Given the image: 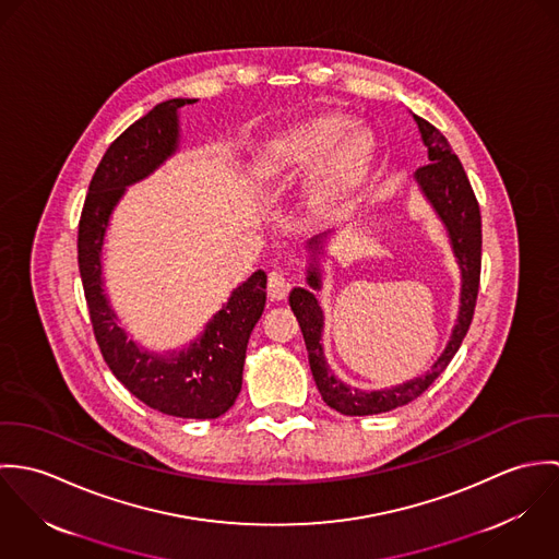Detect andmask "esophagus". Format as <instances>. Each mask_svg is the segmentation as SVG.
Returning a JSON list of instances; mask_svg holds the SVG:
<instances>
[{
	"mask_svg": "<svg viewBox=\"0 0 559 559\" xmlns=\"http://www.w3.org/2000/svg\"><path fill=\"white\" fill-rule=\"evenodd\" d=\"M290 290V280L282 271H271L266 282V293L273 301H282Z\"/></svg>",
	"mask_w": 559,
	"mask_h": 559,
	"instance_id": "34e87169",
	"label": "esophagus"
}]
</instances>
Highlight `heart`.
Instances as JSON below:
<instances>
[{
    "instance_id": "obj_1",
    "label": "heart",
    "mask_w": 559,
    "mask_h": 559,
    "mask_svg": "<svg viewBox=\"0 0 559 559\" xmlns=\"http://www.w3.org/2000/svg\"><path fill=\"white\" fill-rule=\"evenodd\" d=\"M374 155L372 129L340 111H319L273 129L255 151L253 169L264 180H280L319 163L308 198L317 209H331L364 178Z\"/></svg>"
}]
</instances>
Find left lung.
Instances as JSON below:
<instances>
[{
    "mask_svg": "<svg viewBox=\"0 0 559 559\" xmlns=\"http://www.w3.org/2000/svg\"><path fill=\"white\" fill-rule=\"evenodd\" d=\"M415 122L421 133V142L428 148V165L419 167L415 171V180L443 222L448 237L452 242L454 255L461 266V308L459 319L452 329L450 342L441 357L432 364V368L417 379H411L402 385L390 390H374V392H361L346 383H342L331 368L326 366L324 350H322V324L324 317L320 310L319 299L314 297V290H320L319 253H322V240L324 237L308 242V249L312 253V262L308 266V284L310 288H295L290 293V308L299 320L308 357H310V370L317 381L322 400L340 411L342 415H377L388 413L396 406L408 404L411 400L419 399L435 379L448 368L456 350L461 348L469 324L474 319L476 299L479 288V264H481V219H479L478 200L469 185V178L461 165L459 157L452 153L448 140L441 135L439 129H435L424 118L415 116Z\"/></svg>",
    "mask_w": 559,
    "mask_h": 559,
    "instance_id": "1",
    "label": "left lung"
}]
</instances>
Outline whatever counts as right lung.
I'll return each instance as SVG.
<instances>
[{"mask_svg": "<svg viewBox=\"0 0 559 559\" xmlns=\"http://www.w3.org/2000/svg\"><path fill=\"white\" fill-rule=\"evenodd\" d=\"M169 98L133 122L103 155L81 211L80 273L94 337L114 377L151 408L174 417L215 419L239 396L249 335L266 304V273L255 271L180 350L151 353L129 340L103 293L100 251L109 217L127 187L148 178L178 151V109Z\"/></svg>", "mask_w": 559, "mask_h": 559, "instance_id": "add662e5", "label": "right lung"}]
</instances>
